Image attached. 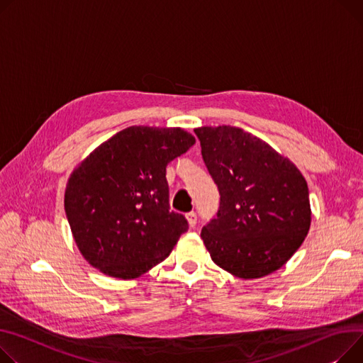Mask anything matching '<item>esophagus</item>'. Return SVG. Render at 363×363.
<instances>
[{
    "instance_id": "obj_1",
    "label": "esophagus",
    "mask_w": 363,
    "mask_h": 363,
    "mask_svg": "<svg viewBox=\"0 0 363 363\" xmlns=\"http://www.w3.org/2000/svg\"><path fill=\"white\" fill-rule=\"evenodd\" d=\"M186 222H188V226L189 228H194L196 223H197V214L194 211H191L186 214Z\"/></svg>"
}]
</instances>
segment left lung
I'll use <instances>...</instances> for the list:
<instances>
[{"instance_id":"left-lung-1","label":"left lung","mask_w":363,"mask_h":363,"mask_svg":"<svg viewBox=\"0 0 363 363\" xmlns=\"http://www.w3.org/2000/svg\"><path fill=\"white\" fill-rule=\"evenodd\" d=\"M194 131L220 192L217 219L201 230L211 259L244 280L274 273L311 228L303 175L291 159L251 133L229 125Z\"/></svg>"}]
</instances>
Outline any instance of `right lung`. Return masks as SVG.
I'll return each instance as SVG.
<instances>
[{"label":"right lung","mask_w":363,"mask_h":363,"mask_svg":"<svg viewBox=\"0 0 363 363\" xmlns=\"http://www.w3.org/2000/svg\"><path fill=\"white\" fill-rule=\"evenodd\" d=\"M194 143L179 127L135 125L99 144L74 167L64 207L91 267L133 280L171 254L188 223L169 210L166 166Z\"/></svg>","instance_id":"1"}]
</instances>
